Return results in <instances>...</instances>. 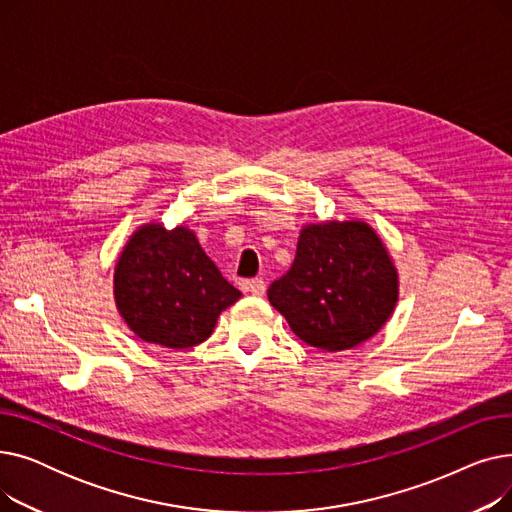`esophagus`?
<instances>
[{
	"label": "esophagus",
	"instance_id": "1",
	"mask_svg": "<svg viewBox=\"0 0 512 512\" xmlns=\"http://www.w3.org/2000/svg\"><path fill=\"white\" fill-rule=\"evenodd\" d=\"M265 282L261 280V278H255V280H251L249 282V292L251 294H255V297H263V294H265Z\"/></svg>",
	"mask_w": 512,
	"mask_h": 512
}]
</instances>
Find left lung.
Instances as JSON below:
<instances>
[{
	"instance_id": "1",
	"label": "left lung",
	"mask_w": 512,
	"mask_h": 512,
	"mask_svg": "<svg viewBox=\"0 0 512 512\" xmlns=\"http://www.w3.org/2000/svg\"><path fill=\"white\" fill-rule=\"evenodd\" d=\"M267 299L309 346L348 351L378 334L390 319L398 301V272L369 224H307L292 267L272 282Z\"/></svg>"
}]
</instances>
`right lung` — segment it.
<instances>
[{
    "label": "right lung",
    "instance_id": "add662e5",
    "mask_svg": "<svg viewBox=\"0 0 512 512\" xmlns=\"http://www.w3.org/2000/svg\"><path fill=\"white\" fill-rule=\"evenodd\" d=\"M240 297L186 226H141L114 267V299L126 326L174 351L207 340L220 313Z\"/></svg>",
    "mask_w": 512,
    "mask_h": 512
}]
</instances>
